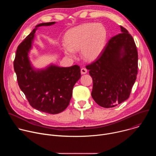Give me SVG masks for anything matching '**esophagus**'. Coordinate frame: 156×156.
Returning a JSON list of instances; mask_svg holds the SVG:
<instances>
[{"instance_id": "34e87169", "label": "esophagus", "mask_w": 156, "mask_h": 156, "mask_svg": "<svg viewBox=\"0 0 156 156\" xmlns=\"http://www.w3.org/2000/svg\"><path fill=\"white\" fill-rule=\"evenodd\" d=\"M87 70H86V69H85V68H82L81 69V74H86V73H87Z\"/></svg>"}]
</instances>
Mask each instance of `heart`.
Listing matches in <instances>:
<instances>
[{"mask_svg": "<svg viewBox=\"0 0 156 156\" xmlns=\"http://www.w3.org/2000/svg\"><path fill=\"white\" fill-rule=\"evenodd\" d=\"M107 37L105 27L100 23H84L70 29L65 36L63 49L70 57L80 50L81 57L86 60L96 59L102 52Z\"/></svg>", "mask_w": 156, "mask_h": 156, "instance_id": "1", "label": "heart"}]
</instances>
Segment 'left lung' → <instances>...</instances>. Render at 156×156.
<instances>
[{
	"instance_id": "8db88e82",
	"label": "left lung",
	"mask_w": 156,
	"mask_h": 156,
	"mask_svg": "<svg viewBox=\"0 0 156 156\" xmlns=\"http://www.w3.org/2000/svg\"><path fill=\"white\" fill-rule=\"evenodd\" d=\"M120 28L122 33L108 40L96 60L86 65L93 81L91 96L104 108L115 107L129 98L138 74L135 41L125 28Z\"/></svg>"
}]
</instances>
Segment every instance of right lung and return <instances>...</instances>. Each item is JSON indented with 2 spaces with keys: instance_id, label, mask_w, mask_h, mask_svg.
Listing matches in <instances>:
<instances>
[{
  "instance_id": "1",
  "label": "right lung",
  "mask_w": 156,
  "mask_h": 156,
  "mask_svg": "<svg viewBox=\"0 0 156 156\" xmlns=\"http://www.w3.org/2000/svg\"><path fill=\"white\" fill-rule=\"evenodd\" d=\"M55 23L53 21L36 25V28L19 44L13 61L18 86L30 105L51 114L60 113L69 106L73 86L81 77L80 67L77 65L70 67L51 65L40 71H35L31 67L28 52L36 28Z\"/></svg>"
}]
</instances>
